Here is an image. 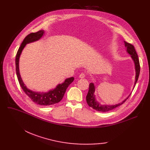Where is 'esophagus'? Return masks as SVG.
I'll return each mask as SVG.
<instances>
[{
	"label": "esophagus",
	"instance_id": "obj_1",
	"mask_svg": "<svg viewBox=\"0 0 150 150\" xmlns=\"http://www.w3.org/2000/svg\"><path fill=\"white\" fill-rule=\"evenodd\" d=\"M85 76H86V75H85L84 74L82 73V74H81L80 75L79 77H80V78H84V77H85Z\"/></svg>",
	"mask_w": 150,
	"mask_h": 150
}]
</instances>
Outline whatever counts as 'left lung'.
I'll use <instances>...</instances> for the list:
<instances>
[{
    "instance_id": "1",
    "label": "left lung",
    "mask_w": 150,
    "mask_h": 150,
    "mask_svg": "<svg viewBox=\"0 0 150 150\" xmlns=\"http://www.w3.org/2000/svg\"><path fill=\"white\" fill-rule=\"evenodd\" d=\"M125 45L127 47V52L131 55V57L132 59V60L134 62V65H135V69H136V80L134 83V86L136 84L139 74H140V63H139V59L138 58V55L136 53V51L134 49V47L132 44L125 42ZM94 92H95V86H94L93 83H91L89 84V91L87 94V96H86V101H87L88 105L92 108L93 109L96 110L97 111H100V112H108L111 111V110H112L115 109V108L120 106L122 105L123 103H125V101L127 100L130 95L126 98L125 100H123L122 103L117 104L115 105H101L100 103L96 100L95 98V95H94Z\"/></svg>"
}]
</instances>
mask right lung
Listing matches in <instances>:
<instances>
[{"label":"right lung","instance_id":"right-lung-1","mask_svg":"<svg viewBox=\"0 0 150 150\" xmlns=\"http://www.w3.org/2000/svg\"><path fill=\"white\" fill-rule=\"evenodd\" d=\"M44 33V30H39L36 33H30L23 39V42H22L18 50L16 56V75L19 84L26 95L38 105L42 106H49L56 104L62 100L68 86L74 80V78L70 77L67 78L64 83H62V84H59L56 88L52 89L47 92H35L28 89L26 87L25 84L23 83L20 75L19 69V57L23 49L24 48L27 44L39 40V39H41Z\"/></svg>","mask_w":150,"mask_h":150}]
</instances>
